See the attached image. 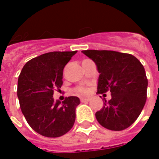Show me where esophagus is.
I'll list each match as a JSON object with an SVG mask.
<instances>
[{
	"label": "esophagus",
	"mask_w": 159,
	"mask_h": 159,
	"mask_svg": "<svg viewBox=\"0 0 159 159\" xmlns=\"http://www.w3.org/2000/svg\"><path fill=\"white\" fill-rule=\"evenodd\" d=\"M89 100H90V98H81V102H88L89 101Z\"/></svg>",
	"instance_id": "34e87169"
}]
</instances>
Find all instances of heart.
I'll return each mask as SVG.
<instances>
[{
  "instance_id": "obj_1",
  "label": "heart",
  "mask_w": 159,
  "mask_h": 159,
  "mask_svg": "<svg viewBox=\"0 0 159 159\" xmlns=\"http://www.w3.org/2000/svg\"><path fill=\"white\" fill-rule=\"evenodd\" d=\"M75 91H76V93L80 96L87 95L88 93V88H77Z\"/></svg>"
}]
</instances>
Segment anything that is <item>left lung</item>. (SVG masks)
Returning <instances> with one entry per match:
<instances>
[{"instance_id":"8db88e82","label":"left lung","mask_w":159,"mask_h":159,"mask_svg":"<svg viewBox=\"0 0 159 159\" xmlns=\"http://www.w3.org/2000/svg\"><path fill=\"white\" fill-rule=\"evenodd\" d=\"M95 62L99 72L98 93L110 91L96 118L105 128L122 131L133 124L147 99L148 79L143 66L134 56L114 51H82Z\"/></svg>"}]
</instances>
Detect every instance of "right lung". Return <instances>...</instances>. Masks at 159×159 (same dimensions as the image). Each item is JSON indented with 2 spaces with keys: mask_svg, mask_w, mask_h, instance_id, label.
Masks as SVG:
<instances>
[{
  "mask_svg": "<svg viewBox=\"0 0 159 159\" xmlns=\"http://www.w3.org/2000/svg\"><path fill=\"white\" fill-rule=\"evenodd\" d=\"M73 52H52L32 58L18 77L17 97L24 117L31 128L47 138L66 134L74 125L77 97L54 101V88L62 85L63 69Z\"/></svg>",
  "mask_w": 159,
  "mask_h": 159,
  "instance_id": "1",
  "label": "right lung"
}]
</instances>
